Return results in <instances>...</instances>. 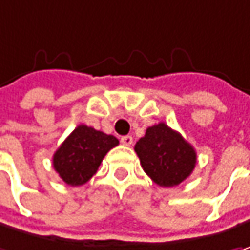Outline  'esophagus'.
I'll use <instances>...</instances> for the list:
<instances>
[{"label": "esophagus", "instance_id": "esophagus-1", "mask_svg": "<svg viewBox=\"0 0 250 250\" xmlns=\"http://www.w3.org/2000/svg\"><path fill=\"white\" fill-rule=\"evenodd\" d=\"M120 141H122V144H123V146H131V144H133V137L123 136L122 138H120Z\"/></svg>", "mask_w": 250, "mask_h": 250}]
</instances>
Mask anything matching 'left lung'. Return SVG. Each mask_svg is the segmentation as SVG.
Listing matches in <instances>:
<instances>
[{
	"label": "left lung",
	"instance_id": "obj_1",
	"mask_svg": "<svg viewBox=\"0 0 250 250\" xmlns=\"http://www.w3.org/2000/svg\"><path fill=\"white\" fill-rule=\"evenodd\" d=\"M134 149L144 172L162 188H173L188 179L197 161L194 148L165 123L148 127Z\"/></svg>",
	"mask_w": 250,
	"mask_h": 250
}]
</instances>
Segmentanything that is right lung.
<instances>
[{"mask_svg": "<svg viewBox=\"0 0 250 250\" xmlns=\"http://www.w3.org/2000/svg\"><path fill=\"white\" fill-rule=\"evenodd\" d=\"M119 146L114 136L80 125L53 155V167L70 186H81L92 178L104 155Z\"/></svg>", "mask_w": 250, "mask_h": 250, "instance_id": "obj_1", "label": "right lung"}]
</instances>
